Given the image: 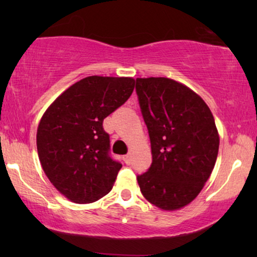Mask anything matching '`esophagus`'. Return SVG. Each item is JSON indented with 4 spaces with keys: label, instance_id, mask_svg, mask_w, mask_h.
Masks as SVG:
<instances>
[{
    "label": "esophagus",
    "instance_id": "34e87169",
    "mask_svg": "<svg viewBox=\"0 0 257 257\" xmlns=\"http://www.w3.org/2000/svg\"><path fill=\"white\" fill-rule=\"evenodd\" d=\"M124 159H125V163H126V164L131 163V154H130V153L126 154V156L124 157Z\"/></svg>",
    "mask_w": 257,
    "mask_h": 257
}]
</instances>
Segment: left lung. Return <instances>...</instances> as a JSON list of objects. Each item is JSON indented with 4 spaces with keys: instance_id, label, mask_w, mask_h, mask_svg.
Instances as JSON below:
<instances>
[{
    "instance_id": "left-lung-1",
    "label": "left lung",
    "mask_w": 257,
    "mask_h": 257,
    "mask_svg": "<svg viewBox=\"0 0 257 257\" xmlns=\"http://www.w3.org/2000/svg\"><path fill=\"white\" fill-rule=\"evenodd\" d=\"M152 164L137 177L147 201L165 210L188 205L208 180L219 152L209 107L194 91L165 77L137 78Z\"/></svg>"
}]
</instances>
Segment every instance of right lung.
<instances>
[{
    "label": "right lung",
    "mask_w": 257,
    "mask_h": 257,
    "mask_svg": "<svg viewBox=\"0 0 257 257\" xmlns=\"http://www.w3.org/2000/svg\"><path fill=\"white\" fill-rule=\"evenodd\" d=\"M135 83L127 77H86L64 91L42 117L41 165L71 201L90 203L111 191L121 164L111 157L103 121L131 97Z\"/></svg>",
    "instance_id": "obj_1"
}]
</instances>
